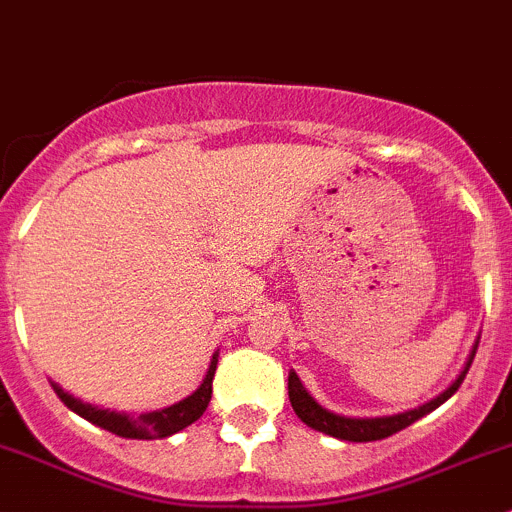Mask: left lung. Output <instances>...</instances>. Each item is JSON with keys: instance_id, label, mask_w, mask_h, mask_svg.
<instances>
[{"instance_id": "obj_1", "label": "left lung", "mask_w": 512, "mask_h": 512, "mask_svg": "<svg viewBox=\"0 0 512 512\" xmlns=\"http://www.w3.org/2000/svg\"><path fill=\"white\" fill-rule=\"evenodd\" d=\"M478 339L480 337H476V344H473V349L468 352V359H466V364H463V369L458 371L456 379H453L451 384L441 391V394H436L433 399L423 401V404L416 406V409L401 411V414L371 416V418L334 414V411L324 409L322 404H317V401H314V396L304 389V384L299 381V376L294 374V369H289V379H287L289 401H292L294 414L302 418L309 428H314V431H322V433H327V436L339 438V441H354V443L381 441V438L394 436V433H399L401 428L411 426V423H416L418 418H423L426 414H431V411H436L438 406L446 404V401L456 394L458 386H461L463 379H466L468 369H471L473 356H476V349H478Z\"/></svg>"}]
</instances>
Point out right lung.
<instances>
[{
  "label": "right lung",
  "mask_w": 512,
  "mask_h": 512,
  "mask_svg": "<svg viewBox=\"0 0 512 512\" xmlns=\"http://www.w3.org/2000/svg\"><path fill=\"white\" fill-rule=\"evenodd\" d=\"M218 354L220 349L213 354L208 371H205L203 381H200V386L193 391V394L180 399L178 404H170L158 411H146V414H126V411L101 409V406L86 404V401L71 396L69 391L61 389L56 381H51V386H54L56 396H59V399L74 411V414L86 418V421L94 423V426L103 428V431H111L121 438L156 441V438H168L173 436V433L188 428L190 423L198 421V418L203 416V411L208 409L210 394H213V376H215V366H218Z\"/></svg>",
  "instance_id": "right-lung-1"
}]
</instances>
